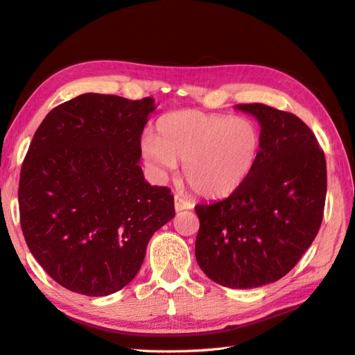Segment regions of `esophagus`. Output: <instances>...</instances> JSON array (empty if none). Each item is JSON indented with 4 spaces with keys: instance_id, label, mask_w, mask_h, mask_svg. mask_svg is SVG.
<instances>
[{
    "instance_id": "1",
    "label": "esophagus",
    "mask_w": 355,
    "mask_h": 355,
    "mask_svg": "<svg viewBox=\"0 0 355 355\" xmlns=\"http://www.w3.org/2000/svg\"><path fill=\"white\" fill-rule=\"evenodd\" d=\"M174 207H175V211H183V210H190V208L193 207V204L190 202L187 198L181 196V195H175L174 196Z\"/></svg>"
}]
</instances>
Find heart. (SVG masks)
<instances>
[{
    "instance_id": "heart-1",
    "label": "heart",
    "mask_w": 355,
    "mask_h": 355,
    "mask_svg": "<svg viewBox=\"0 0 355 355\" xmlns=\"http://www.w3.org/2000/svg\"><path fill=\"white\" fill-rule=\"evenodd\" d=\"M156 132L141 142L147 166L163 178L175 169L177 160L184 162L186 181L204 198L235 192L255 168L262 144L259 127L250 118L198 109L163 115Z\"/></svg>"
}]
</instances>
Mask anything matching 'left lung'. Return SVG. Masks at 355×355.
<instances>
[{
    "label": "left lung",
    "instance_id": "obj_1",
    "mask_svg": "<svg viewBox=\"0 0 355 355\" xmlns=\"http://www.w3.org/2000/svg\"><path fill=\"white\" fill-rule=\"evenodd\" d=\"M261 125V151L246 181L226 199L199 204L195 255L216 284L250 289L294 268L322 222L324 151L291 112L262 103L237 105Z\"/></svg>",
    "mask_w": 355,
    "mask_h": 355
}]
</instances>
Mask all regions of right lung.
<instances>
[{
  "instance_id": "right-lung-1",
  "label": "right lung",
  "mask_w": 355,
  "mask_h": 355,
  "mask_svg": "<svg viewBox=\"0 0 355 355\" xmlns=\"http://www.w3.org/2000/svg\"><path fill=\"white\" fill-rule=\"evenodd\" d=\"M154 98L87 93L46 115L21 169V228L33 257L73 293L114 294L175 216L168 187L144 178L141 135Z\"/></svg>"
}]
</instances>
